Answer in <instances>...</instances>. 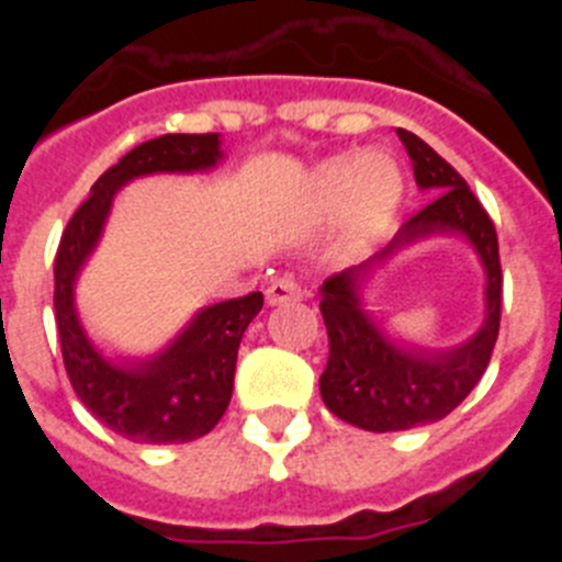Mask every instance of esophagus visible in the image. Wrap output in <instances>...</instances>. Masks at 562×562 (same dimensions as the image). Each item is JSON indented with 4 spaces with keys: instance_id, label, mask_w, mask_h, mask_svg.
<instances>
[{
    "instance_id": "esophagus-1",
    "label": "esophagus",
    "mask_w": 562,
    "mask_h": 562,
    "mask_svg": "<svg viewBox=\"0 0 562 562\" xmlns=\"http://www.w3.org/2000/svg\"><path fill=\"white\" fill-rule=\"evenodd\" d=\"M267 304L270 306H281L286 304V301H295V297H301V286L292 281V278H276L270 286H267Z\"/></svg>"
}]
</instances>
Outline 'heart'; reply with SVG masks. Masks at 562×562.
<instances>
[{"instance_id": "heart-1", "label": "heart", "mask_w": 562, "mask_h": 562, "mask_svg": "<svg viewBox=\"0 0 562 562\" xmlns=\"http://www.w3.org/2000/svg\"><path fill=\"white\" fill-rule=\"evenodd\" d=\"M402 200V171L385 151L337 154L321 162L310 180V207L335 216L346 207L351 225L374 231L391 220Z\"/></svg>"}]
</instances>
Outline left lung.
<instances>
[{"label": "left lung", "mask_w": 562, "mask_h": 562, "mask_svg": "<svg viewBox=\"0 0 562 562\" xmlns=\"http://www.w3.org/2000/svg\"><path fill=\"white\" fill-rule=\"evenodd\" d=\"M396 134L414 162L416 186L430 202L400 227L385 250L326 278L321 286V312L329 331L321 396L337 419L374 434L422 428L459 408L486 371L501 326V258L493 220L461 173L428 143L408 128H396ZM439 235L464 237L485 267V321L473 338L445 350L396 341L364 304L376 266Z\"/></svg>", "instance_id": "8db88e82"}]
</instances>
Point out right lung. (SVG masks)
<instances>
[{
  "label": "right lung",
  "instance_id": "add662e5",
  "mask_svg": "<svg viewBox=\"0 0 562 562\" xmlns=\"http://www.w3.org/2000/svg\"><path fill=\"white\" fill-rule=\"evenodd\" d=\"M225 160L220 134H162L140 143L92 186L56 252V324L78 400L109 430L140 445H182L211 434L233 396L241 335L265 306L261 292L202 306L180 335L146 357L103 355L87 335L76 284L98 250L121 188L154 173H205Z\"/></svg>",
  "mask_w": 562,
  "mask_h": 562
}]
</instances>
